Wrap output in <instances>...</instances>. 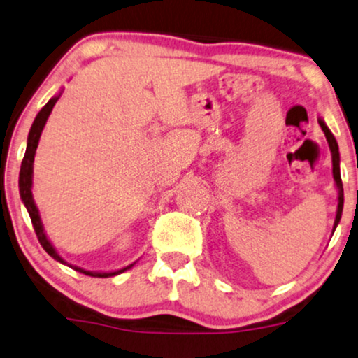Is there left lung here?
<instances>
[{"mask_svg": "<svg viewBox=\"0 0 358 358\" xmlns=\"http://www.w3.org/2000/svg\"><path fill=\"white\" fill-rule=\"evenodd\" d=\"M319 124L324 131L325 138H327L330 152H332V174H334V180H335V189H337V215H335V222H334V231L335 227L338 226L342 217V209H343V187H342V179H341V154H338V144L335 141L334 134L330 132V129L327 127V124L324 122V119L319 117Z\"/></svg>", "mask_w": 358, "mask_h": 358, "instance_id": "obj_1", "label": "left lung"}]
</instances>
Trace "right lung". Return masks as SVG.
<instances>
[{
	"label": "right lung",
	"mask_w": 358,
	"mask_h": 358,
	"mask_svg": "<svg viewBox=\"0 0 358 358\" xmlns=\"http://www.w3.org/2000/svg\"><path fill=\"white\" fill-rule=\"evenodd\" d=\"M63 92V91H61ZM59 94L52 96V98L48 101L46 106L41 109V111L38 113V116L34 117L33 121V126H31L29 129V134H28V144H26V152H24V157H23V162H21V169H20V196H21V201H23V204L26 207V210H28L29 217H31V222H33V227H34V232H36L38 236V241L39 244L43 245V249L46 250L48 254L51 255L52 259L57 260V262L64 264V266L74 268V271L81 272V273H86V275H91V277H114L117 275V273H122L126 272L127 268H131L134 264H129V266L119 268V271H113V272H94V271H86V268H81L78 266H71V264H68L66 260L61 257L59 254L56 252L55 245L51 244V241L48 239L46 232H44V227H43V222H41V217H39V210L36 204H34V199H33V162H34V154H36V148H38V143H39V138H41V132L44 129V124H46L48 117H50V114L52 111V108H55L56 101L59 99Z\"/></svg>",
	"instance_id": "add662e5"
}]
</instances>
